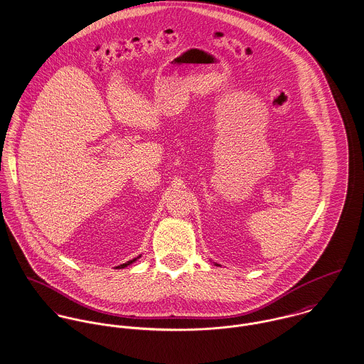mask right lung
<instances>
[{
  "label": "right lung",
  "instance_id": "obj_1",
  "mask_svg": "<svg viewBox=\"0 0 364 364\" xmlns=\"http://www.w3.org/2000/svg\"><path fill=\"white\" fill-rule=\"evenodd\" d=\"M139 257H141V255H139ZM139 257H138V258H139ZM135 261H136V258H134V259H129V261H127L125 264H122V265H119L117 268H125L127 265H129V264H132V262H135Z\"/></svg>",
  "mask_w": 364,
  "mask_h": 364
}]
</instances>
